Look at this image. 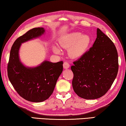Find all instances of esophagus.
Masks as SVG:
<instances>
[{
    "label": "esophagus",
    "instance_id": "obj_1",
    "mask_svg": "<svg viewBox=\"0 0 126 126\" xmlns=\"http://www.w3.org/2000/svg\"><path fill=\"white\" fill-rule=\"evenodd\" d=\"M69 64L67 62H65L63 64V68H64V69H68V68H69Z\"/></svg>",
    "mask_w": 126,
    "mask_h": 126
}]
</instances>
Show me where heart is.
Listing matches in <instances>:
<instances>
[{
	"label": "heart",
	"instance_id": "heart-1",
	"mask_svg": "<svg viewBox=\"0 0 126 126\" xmlns=\"http://www.w3.org/2000/svg\"><path fill=\"white\" fill-rule=\"evenodd\" d=\"M92 42L91 37L88 34H82L80 32L66 34L59 38L60 46L68 49V53L72 58H78L86 52ZM53 51L57 53L61 50L58 46H53Z\"/></svg>",
	"mask_w": 126,
	"mask_h": 126
}]
</instances>
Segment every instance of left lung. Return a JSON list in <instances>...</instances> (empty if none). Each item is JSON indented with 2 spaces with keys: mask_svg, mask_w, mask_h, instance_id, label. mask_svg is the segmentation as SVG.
Masks as SVG:
<instances>
[{
  "mask_svg": "<svg viewBox=\"0 0 126 126\" xmlns=\"http://www.w3.org/2000/svg\"><path fill=\"white\" fill-rule=\"evenodd\" d=\"M73 64L74 91L82 98L97 99L107 92L116 78L118 53L110 38L97 28L92 47Z\"/></svg>",
  "mask_w": 126,
  "mask_h": 126,
  "instance_id": "1",
  "label": "left lung"
}]
</instances>
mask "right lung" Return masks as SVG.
Listing matches in <instances>:
<instances>
[{"mask_svg": "<svg viewBox=\"0 0 126 126\" xmlns=\"http://www.w3.org/2000/svg\"><path fill=\"white\" fill-rule=\"evenodd\" d=\"M44 33V28H35L19 37L12 47L8 64V76L12 86L21 97L32 102L44 101L52 95L63 71L62 61H44L37 67H30L20 61L19 52L22 44L41 37Z\"/></svg>", "mask_w": 126, "mask_h": 126, "instance_id": "right-lung-1", "label": "right lung"}]
</instances>
